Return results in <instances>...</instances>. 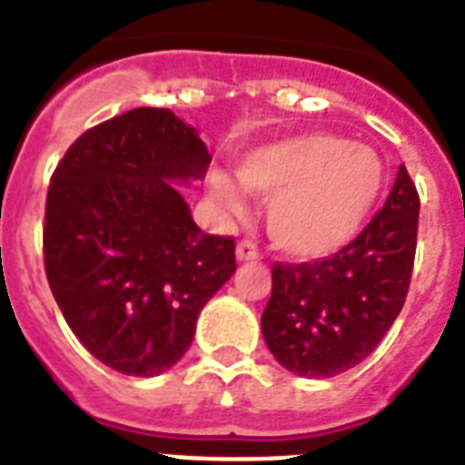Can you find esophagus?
I'll return each mask as SVG.
<instances>
[{"label": "esophagus", "instance_id": "obj_1", "mask_svg": "<svg viewBox=\"0 0 465 465\" xmlns=\"http://www.w3.org/2000/svg\"><path fill=\"white\" fill-rule=\"evenodd\" d=\"M235 254L240 262H254V259L262 257V252H259V247L252 242V240H242V242H237Z\"/></svg>", "mask_w": 465, "mask_h": 465}]
</instances>
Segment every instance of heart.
I'll use <instances>...</instances> for the list:
<instances>
[{"instance_id": "1", "label": "heart", "mask_w": 465, "mask_h": 465, "mask_svg": "<svg viewBox=\"0 0 465 465\" xmlns=\"http://www.w3.org/2000/svg\"><path fill=\"white\" fill-rule=\"evenodd\" d=\"M237 176L244 189L269 199V235L298 259L327 257L351 242L386 186L379 154L330 133L254 147L237 164ZM211 193L225 211L242 213V192L230 176L211 174Z\"/></svg>"}]
</instances>
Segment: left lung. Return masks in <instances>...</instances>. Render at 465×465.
Returning a JSON list of instances; mask_svg holds the SVG:
<instances>
[{
  "instance_id": "obj_1",
  "label": "left lung",
  "mask_w": 465,
  "mask_h": 465,
  "mask_svg": "<svg viewBox=\"0 0 465 465\" xmlns=\"http://www.w3.org/2000/svg\"><path fill=\"white\" fill-rule=\"evenodd\" d=\"M420 196L405 164L386 203L332 257L272 269L262 312L269 351L305 379H332L361 363L401 315L417 250Z\"/></svg>"
}]
</instances>
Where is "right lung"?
Segmentation results:
<instances>
[{"label":"right lung","instance_id":"right-lung-1","mask_svg":"<svg viewBox=\"0 0 465 465\" xmlns=\"http://www.w3.org/2000/svg\"><path fill=\"white\" fill-rule=\"evenodd\" d=\"M208 164L192 125L169 109H133L82 133L50 176V291L77 340L125 376L174 366L237 269L235 240L203 232L174 186Z\"/></svg>","mask_w":465,"mask_h":465}]
</instances>
